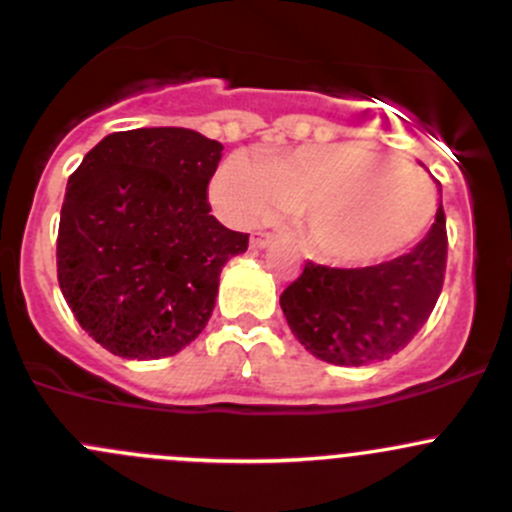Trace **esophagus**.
<instances>
[{
    "label": "esophagus",
    "instance_id": "esophagus-1",
    "mask_svg": "<svg viewBox=\"0 0 512 512\" xmlns=\"http://www.w3.org/2000/svg\"><path fill=\"white\" fill-rule=\"evenodd\" d=\"M272 242H275V235H272V232L257 230V232H252V235H250V245L257 247V250H262V247L272 245Z\"/></svg>",
    "mask_w": 512,
    "mask_h": 512
}]
</instances>
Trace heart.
I'll return each mask as SVG.
<instances>
[{
  "label": "heart",
  "mask_w": 512,
  "mask_h": 512,
  "mask_svg": "<svg viewBox=\"0 0 512 512\" xmlns=\"http://www.w3.org/2000/svg\"><path fill=\"white\" fill-rule=\"evenodd\" d=\"M369 179L375 183L359 191ZM210 195L235 225L302 208L307 245L337 265L401 250L426 230L436 208L431 180L421 170L359 146L299 148L262 158L235 153L220 165Z\"/></svg>",
  "instance_id": "b5f03b06"
}]
</instances>
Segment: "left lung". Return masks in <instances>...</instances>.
Returning a JSON list of instances; mask_svg holds the SVG:
<instances>
[{
  "instance_id": "left-lung-1",
  "label": "left lung",
  "mask_w": 512,
  "mask_h": 512,
  "mask_svg": "<svg viewBox=\"0 0 512 512\" xmlns=\"http://www.w3.org/2000/svg\"><path fill=\"white\" fill-rule=\"evenodd\" d=\"M446 215L406 255L371 267L307 262L282 292L289 329L309 354L327 364L364 366L406 347L428 322L446 275Z\"/></svg>"
}]
</instances>
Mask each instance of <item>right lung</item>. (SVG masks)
Listing matches in <instances>:
<instances>
[{
  "mask_svg": "<svg viewBox=\"0 0 512 512\" xmlns=\"http://www.w3.org/2000/svg\"><path fill=\"white\" fill-rule=\"evenodd\" d=\"M223 146L190 128L103 138L66 185L59 287L81 329L123 359H163L205 329L220 272L250 235L210 215Z\"/></svg>",
  "mask_w": 512,
  "mask_h": 512,
  "instance_id": "right-lung-1",
  "label": "right lung"
}]
</instances>
